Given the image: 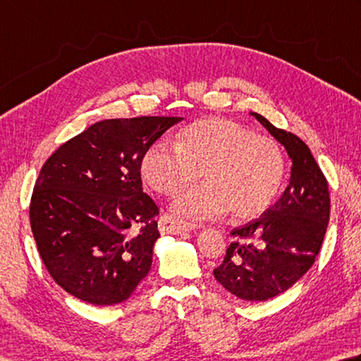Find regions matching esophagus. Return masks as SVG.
<instances>
[{"label": "esophagus", "mask_w": 361, "mask_h": 361, "mask_svg": "<svg viewBox=\"0 0 361 361\" xmlns=\"http://www.w3.org/2000/svg\"><path fill=\"white\" fill-rule=\"evenodd\" d=\"M158 226H159V232L162 235H167V233L180 235L189 231H194L195 228V224H189V222L180 221L170 214H162L158 221Z\"/></svg>", "instance_id": "1"}]
</instances>
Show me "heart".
I'll return each mask as SVG.
<instances>
[{
	"label": "heart",
	"instance_id": "b5f03b06",
	"mask_svg": "<svg viewBox=\"0 0 361 361\" xmlns=\"http://www.w3.org/2000/svg\"><path fill=\"white\" fill-rule=\"evenodd\" d=\"M143 180L156 192L175 195L202 176L205 183L183 192L172 209L192 221L231 212L252 219L270 207L284 176V156L270 137L224 118L189 124L176 145L158 140L140 164Z\"/></svg>",
	"mask_w": 361,
	"mask_h": 361
}]
</instances>
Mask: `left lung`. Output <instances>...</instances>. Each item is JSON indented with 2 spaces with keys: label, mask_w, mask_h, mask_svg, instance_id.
<instances>
[{
  "label": "left lung",
  "mask_w": 361,
  "mask_h": 361,
  "mask_svg": "<svg viewBox=\"0 0 361 361\" xmlns=\"http://www.w3.org/2000/svg\"><path fill=\"white\" fill-rule=\"evenodd\" d=\"M286 148L290 180L271 208L233 228L224 262L213 270L218 283L235 297L265 301L286 292L312 267L330 219V192L311 149L292 133L251 114Z\"/></svg>",
  "instance_id": "left-lung-1"
}]
</instances>
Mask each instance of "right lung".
Returning a JSON list of instances; mask_svg holds the SVG:
<instances>
[{"label":"right lung","mask_w":361,"mask_h":361,"mask_svg":"<svg viewBox=\"0 0 361 361\" xmlns=\"http://www.w3.org/2000/svg\"><path fill=\"white\" fill-rule=\"evenodd\" d=\"M181 120H104L45 161L31 195V231L50 276L75 298L121 303L148 274L159 208L143 192L140 164L147 148Z\"/></svg>","instance_id":"right-lung-1"}]
</instances>
